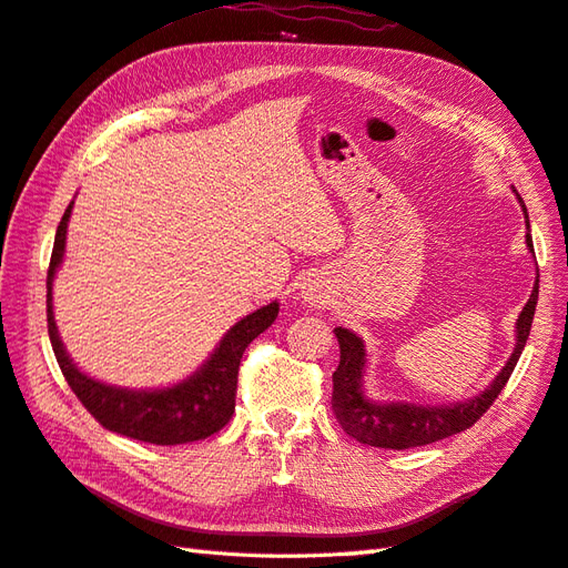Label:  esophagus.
<instances>
[{
	"mask_svg": "<svg viewBox=\"0 0 568 568\" xmlns=\"http://www.w3.org/2000/svg\"><path fill=\"white\" fill-rule=\"evenodd\" d=\"M305 298H311L313 303H320V301H322V296L317 294V291H315V288H307V291H305Z\"/></svg>",
	"mask_w": 568,
	"mask_h": 568,
	"instance_id": "obj_1",
	"label": "esophagus"
}]
</instances>
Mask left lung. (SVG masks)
<instances>
[{
	"label": "left lung",
	"instance_id": "obj_1",
	"mask_svg": "<svg viewBox=\"0 0 568 568\" xmlns=\"http://www.w3.org/2000/svg\"><path fill=\"white\" fill-rule=\"evenodd\" d=\"M524 205V201H521ZM526 213V209H524ZM528 222V215H526ZM526 244L532 251L530 234H526ZM538 305V280L532 286V294L517 320V348H514L509 363L497 374V379L480 393L474 400L457 403L448 407H417V405H403V403H369L363 395V367H365V346L353 332L348 329H334L341 348V363L332 374L334 393H332V409L336 422L343 432L353 436L355 440L374 445V448H388V450H407L419 448L455 436L459 432H467L480 417L486 415L497 395L507 386L509 376L517 367L521 351L530 334L532 315H536Z\"/></svg>",
	"mask_w": 568,
	"mask_h": 568
}]
</instances>
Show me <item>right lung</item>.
<instances>
[{
	"label": "right lung",
	"mask_w": 568,
	"mask_h": 568,
	"mask_svg": "<svg viewBox=\"0 0 568 568\" xmlns=\"http://www.w3.org/2000/svg\"><path fill=\"white\" fill-rule=\"evenodd\" d=\"M73 203L68 205L54 239V251L47 270V326L49 341L54 348L57 363L65 376L68 386L78 395L84 409L109 432L153 445H180L209 438L225 426L234 415L239 363L248 343L261 336L277 320L280 305L270 303L261 311L236 322L222 338L217 351L211 355L192 379L165 390H125L99 384L84 376L65 355L63 343L57 334L54 313H51V282L63 257L65 227L71 217Z\"/></svg>",
	"instance_id": "add662e5"
}]
</instances>
